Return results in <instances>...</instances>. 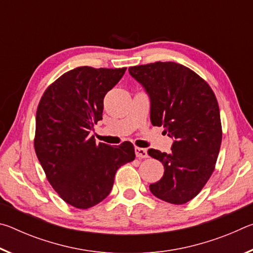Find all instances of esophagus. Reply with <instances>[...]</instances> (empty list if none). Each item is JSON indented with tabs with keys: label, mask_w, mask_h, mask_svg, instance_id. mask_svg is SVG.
Here are the masks:
<instances>
[{
	"label": "esophagus",
	"mask_w": 253,
	"mask_h": 253,
	"mask_svg": "<svg viewBox=\"0 0 253 253\" xmlns=\"http://www.w3.org/2000/svg\"><path fill=\"white\" fill-rule=\"evenodd\" d=\"M135 154H136V156L138 157V158H146V157H148L147 151L145 148H142V147H135Z\"/></svg>",
	"instance_id": "1"
}]
</instances>
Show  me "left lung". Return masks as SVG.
I'll use <instances>...</instances> for the list:
<instances>
[{
  "mask_svg": "<svg viewBox=\"0 0 253 253\" xmlns=\"http://www.w3.org/2000/svg\"><path fill=\"white\" fill-rule=\"evenodd\" d=\"M129 74L151 98V122L175 138L169 154L148 149L164 165V175L151 184L156 198L172 204L194 199L215 169L222 142L220 109L209 84L176 62L130 67Z\"/></svg>",
  "mask_w": 253,
  "mask_h": 253,
  "instance_id": "left-lung-1",
  "label": "left lung"
}]
</instances>
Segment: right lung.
<instances>
[{"mask_svg":"<svg viewBox=\"0 0 253 253\" xmlns=\"http://www.w3.org/2000/svg\"><path fill=\"white\" fill-rule=\"evenodd\" d=\"M126 68L78 67L42 95L36 116L34 149L51 186L65 202L89 209L110 193L117 169L135 160L130 142L96 143L90 135L102 119L104 98Z\"/></svg>","mask_w":253,"mask_h":253,"instance_id":"add662e5","label":"right lung"}]
</instances>
